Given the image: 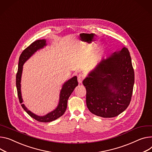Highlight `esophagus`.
Masks as SVG:
<instances>
[{
    "mask_svg": "<svg viewBox=\"0 0 152 152\" xmlns=\"http://www.w3.org/2000/svg\"><path fill=\"white\" fill-rule=\"evenodd\" d=\"M84 78H85V76L83 74H79L78 75V83L80 84L82 83V81L84 80Z\"/></svg>",
    "mask_w": 152,
    "mask_h": 152,
    "instance_id": "1",
    "label": "esophagus"
}]
</instances>
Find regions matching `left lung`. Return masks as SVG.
Wrapping results in <instances>:
<instances>
[{
  "label": "left lung",
  "mask_w": 152,
  "mask_h": 152,
  "mask_svg": "<svg viewBox=\"0 0 152 152\" xmlns=\"http://www.w3.org/2000/svg\"><path fill=\"white\" fill-rule=\"evenodd\" d=\"M134 73L128 49L102 58L83 81L86 105L91 113L104 118H114L129 105Z\"/></svg>",
  "instance_id": "1"
}]
</instances>
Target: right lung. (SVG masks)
Returning a JSON list of instances; mask_svg holds the SVG:
<instances>
[{
    "mask_svg": "<svg viewBox=\"0 0 152 152\" xmlns=\"http://www.w3.org/2000/svg\"><path fill=\"white\" fill-rule=\"evenodd\" d=\"M48 45L46 39H39L31 43L28 48L23 51L19 57L18 70L16 74V88L18 91V95L21 106L27 113L32 118L41 122H50L53 121L60 117L63 115L67 108V100L70 96L77 86H78V81L77 76H74L69 79L64 83L60 92V98L58 100V105L55 110L48 113L44 115H39L30 111L25 104L23 103V99L21 93V77L23 71V65L29 59V58L35 53L37 51L44 49Z\"/></svg>",
    "mask_w": 152,
    "mask_h": 152,
    "instance_id": "add662e5",
    "label": "right lung"
}]
</instances>
